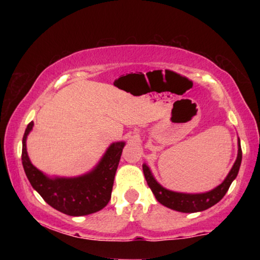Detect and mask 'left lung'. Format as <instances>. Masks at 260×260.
I'll return each mask as SVG.
<instances>
[{
  "instance_id": "1",
  "label": "left lung",
  "mask_w": 260,
  "mask_h": 260,
  "mask_svg": "<svg viewBox=\"0 0 260 260\" xmlns=\"http://www.w3.org/2000/svg\"><path fill=\"white\" fill-rule=\"evenodd\" d=\"M238 157L237 161L234 162V165L229 173V175L225 179V181L211 191L202 194H184V193H176V191H172L163 188L161 184L157 183V181L154 179V176L151 175L150 169L148 168L147 165H143V173L147 180V183L149 188H150L152 193H154L156 200L159 204H162L166 207L174 211L182 212V213H195V212H201L205 211L212 206L221 200L225 197V194L229 190L231 183L233 182V180L236 179L239 172L240 163H241V147H240V140L238 141Z\"/></svg>"
}]
</instances>
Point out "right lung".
I'll list each match as a JSON object with an SVG mask.
<instances>
[{"label": "right lung", "mask_w": 260, "mask_h": 260, "mask_svg": "<svg viewBox=\"0 0 260 260\" xmlns=\"http://www.w3.org/2000/svg\"><path fill=\"white\" fill-rule=\"evenodd\" d=\"M33 122L27 125L22 138V165L35 190L56 211L71 216H81L101 211L109 204L124 142L110 145L99 165L86 175L73 179H49L29 161L26 149L27 135Z\"/></svg>", "instance_id": "obj_1"}]
</instances>
